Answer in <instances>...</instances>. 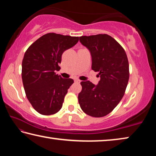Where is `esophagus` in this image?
<instances>
[{"mask_svg":"<svg viewBox=\"0 0 156 156\" xmlns=\"http://www.w3.org/2000/svg\"><path fill=\"white\" fill-rule=\"evenodd\" d=\"M74 81L76 82V83H80V82H81L80 80H78V79H77V78H76L75 80H74Z\"/></svg>","mask_w":156,"mask_h":156,"instance_id":"1","label":"esophagus"}]
</instances>
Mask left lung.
<instances>
[{"instance_id":"1","label":"left lung","mask_w":156,"mask_h":156,"mask_svg":"<svg viewBox=\"0 0 156 156\" xmlns=\"http://www.w3.org/2000/svg\"><path fill=\"white\" fill-rule=\"evenodd\" d=\"M81 44L90 51L91 69L98 72L96 85L83 81L78 94L80 108L92 117H103L117 106L125 94L129 71L126 52L114 38L107 34L80 37Z\"/></svg>"}]
</instances>
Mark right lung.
I'll return each instance as SVG.
<instances>
[{
  "label": "right lung",
  "instance_id": "right-lung-1",
  "mask_svg": "<svg viewBox=\"0 0 156 156\" xmlns=\"http://www.w3.org/2000/svg\"><path fill=\"white\" fill-rule=\"evenodd\" d=\"M78 37L49 33L31 44L22 62V80L26 96L36 112L52 115L62 108L72 78H62L59 71L62 55L78 43Z\"/></svg>",
  "mask_w": 156,
  "mask_h": 156
}]
</instances>
